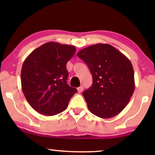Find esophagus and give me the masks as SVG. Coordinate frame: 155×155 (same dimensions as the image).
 I'll return each mask as SVG.
<instances>
[{
	"mask_svg": "<svg viewBox=\"0 0 155 155\" xmlns=\"http://www.w3.org/2000/svg\"><path fill=\"white\" fill-rule=\"evenodd\" d=\"M83 89H84V87L82 86H80V87H79L78 88V92H79V93H80V92H82V90H83Z\"/></svg>",
	"mask_w": 155,
	"mask_h": 155,
	"instance_id": "34e87169",
	"label": "esophagus"
}]
</instances>
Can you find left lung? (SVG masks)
<instances>
[{"label":"left lung","mask_w":155,"mask_h":155,"mask_svg":"<svg viewBox=\"0 0 155 155\" xmlns=\"http://www.w3.org/2000/svg\"><path fill=\"white\" fill-rule=\"evenodd\" d=\"M78 56L90 70L93 83L82 94L91 113L109 118L126 107L135 90L134 71L130 60L107 44H97L80 51Z\"/></svg>","instance_id":"left-lung-1"}]
</instances>
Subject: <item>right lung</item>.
<instances>
[{"mask_svg": "<svg viewBox=\"0 0 155 155\" xmlns=\"http://www.w3.org/2000/svg\"><path fill=\"white\" fill-rule=\"evenodd\" d=\"M76 48L50 41L34 50L21 71L22 90L29 105L39 114L54 116L66 109L78 92L67 84L66 63Z\"/></svg>", "mask_w": 155, "mask_h": 155, "instance_id": "add662e5", "label": "right lung"}]
</instances>
